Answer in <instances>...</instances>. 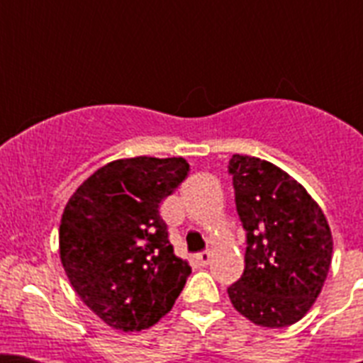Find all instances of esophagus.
Instances as JSON below:
<instances>
[{"label":"esophagus","mask_w":363,"mask_h":363,"mask_svg":"<svg viewBox=\"0 0 363 363\" xmlns=\"http://www.w3.org/2000/svg\"><path fill=\"white\" fill-rule=\"evenodd\" d=\"M211 258H213V252L211 251H201L196 255L198 264L200 265H209L211 264Z\"/></svg>","instance_id":"1"}]
</instances>
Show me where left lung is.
<instances>
[{
    "label": "left lung",
    "mask_w": 363,
    "mask_h": 363,
    "mask_svg": "<svg viewBox=\"0 0 363 363\" xmlns=\"http://www.w3.org/2000/svg\"><path fill=\"white\" fill-rule=\"evenodd\" d=\"M229 172L247 230L245 269L227 289L230 303L255 325H293L322 293L331 227L306 187L274 163L234 154Z\"/></svg>",
    "instance_id": "left-lung-1"
}]
</instances>
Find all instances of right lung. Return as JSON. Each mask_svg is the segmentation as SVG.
Instances as JSON below:
<instances>
[{
	"label": "right lung",
	"instance_id": "1",
	"mask_svg": "<svg viewBox=\"0 0 363 363\" xmlns=\"http://www.w3.org/2000/svg\"><path fill=\"white\" fill-rule=\"evenodd\" d=\"M187 172L184 158L114 160L89 176L63 209L60 258L67 278L116 331L158 323L191 274L158 211Z\"/></svg>",
	"mask_w": 363,
	"mask_h": 363
}]
</instances>
